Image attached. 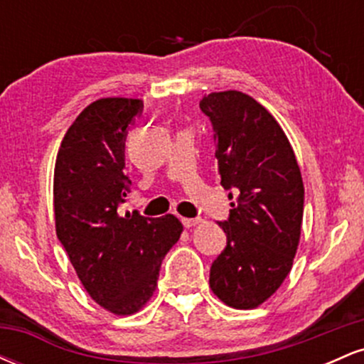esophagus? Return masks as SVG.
Masks as SVG:
<instances>
[{
    "label": "esophagus",
    "instance_id": "obj_1",
    "mask_svg": "<svg viewBox=\"0 0 364 364\" xmlns=\"http://www.w3.org/2000/svg\"><path fill=\"white\" fill-rule=\"evenodd\" d=\"M181 223H183V225H185V228H193V225H198L200 223H202V219H200V217H195V219H190V217H185V219H181Z\"/></svg>",
    "mask_w": 364,
    "mask_h": 364
}]
</instances>
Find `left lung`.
I'll return each mask as SVG.
<instances>
[{"label":"left lung","mask_w":364,"mask_h":364,"mask_svg":"<svg viewBox=\"0 0 364 364\" xmlns=\"http://www.w3.org/2000/svg\"><path fill=\"white\" fill-rule=\"evenodd\" d=\"M200 109L214 127L220 185L229 190L228 236L210 267V287L236 310L260 306L291 272L303 223L301 171L286 133L260 102L237 90L212 92Z\"/></svg>","instance_id":"8db88e82"}]
</instances>
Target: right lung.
I'll list each match as a JSON object with an SVG mask.
<instances>
[{
	"instance_id": "right-lung-1",
	"label": "right lung",
	"mask_w": 364,
	"mask_h": 364,
	"mask_svg": "<svg viewBox=\"0 0 364 364\" xmlns=\"http://www.w3.org/2000/svg\"><path fill=\"white\" fill-rule=\"evenodd\" d=\"M144 109L140 99L106 97L89 104L66 132L54 166L56 235L95 303L133 315L157 287L162 258L183 225L174 215H121L129 191L124 174L128 127Z\"/></svg>"
}]
</instances>
